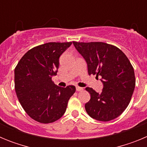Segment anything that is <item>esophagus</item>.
Here are the masks:
<instances>
[{"mask_svg": "<svg viewBox=\"0 0 147 147\" xmlns=\"http://www.w3.org/2000/svg\"><path fill=\"white\" fill-rule=\"evenodd\" d=\"M76 91H82V90H83V88H81V87H76Z\"/></svg>", "mask_w": 147, "mask_h": 147, "instance_id": "34e87169", "label": "esophagus"}]
</instances>
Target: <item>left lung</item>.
<instances>
[{
	"mask_svg": "<svg viewBox=\"0 0 147 147\" xmlns=\"http://www.w3.org/2000/svg\"><path fill=\"white\" fill-rule=\"evenodd\" d=\"M73 43L86 61L88 74L102 76V93L86 88L90 94L85 105L86 112L101 121L115 119L127 108L134 92L136 78L130 62L114 45L102 42Z\"/></svg>",
	"mask_w": 147,
	"mask_h": 147,
	"instance_id": "8db88e82",
	"label": "left lung"
}]
</instances>
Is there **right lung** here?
<instances>
[{"label":"right lung","mask_w":147,"mask_h":147,"mask_svg":"<svg viewBox=\"0 0 147 147\" xmlns=\"http://www.w3.org/2000/svg\"><path fill=\"white\" fill-rule=\"evenodd\" d=\"M72 42H48L27 51L15 69V88L20 105L34 120L49 124L60 119L76 91L62 88L51 78L59 68V57Z\"/></svg>","instance_id":"obj_1"}]
</instances>
